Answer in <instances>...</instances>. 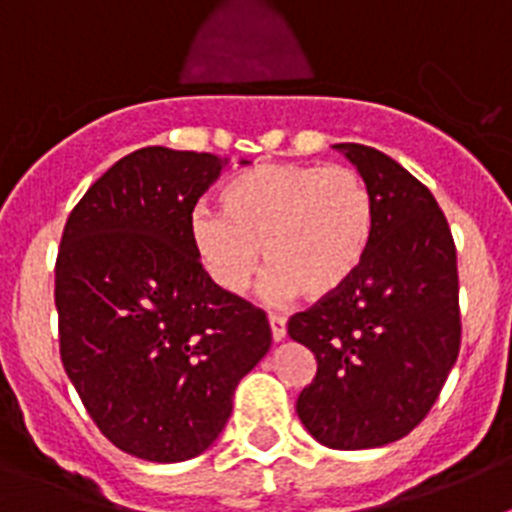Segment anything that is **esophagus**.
I'll return each instance as SVG.
<instances>
[{"mask_svg": "<svg viewBox=\"0 0 512 512\" xmlns=\"http://www.w3.org/2000/svg\"><path fill=\"white\" fill-rule=\"evenodd\" d=\"M269 325L271 338H274V341H284V336H287V320H284L282 315H277V312H269Z\"/></svg>", "mask_w": 512, "mask_h": 512, "instance_id": "34e87169", "label": "esophagus"}]
</instances>
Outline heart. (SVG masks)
<instances>
[{"label":"heart","instance_id":"obj_1","mask_svg":"<svg viewBox=\"0 0 512 512\" xmlns=\"http://www.w3.org/2000/svg\"><path fill=\"white\" fill-rule=\"evenodd\" d=\"M220 215L194 210L189 246L215 287L243 295L264 261V292L287 300L338 295L369 259L377 205L348 166L259 164L223 184Z\"/></svg>","mask_w":512,"mask_h":512}]
</instances>
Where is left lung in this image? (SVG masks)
I'll return each instance as SVG.
<instances>
[{"mask_svg":"<svg viewBox=\"0 0 512 512\" xmlns=\"http://www.w3.org/2000/svg\"><path fill=\"white\" fill-rule=\"evenodd\" d=\"M336 148L372 189L377 230L351 284L289 318V338L318 361L297 415L330 449H377L428 415L456 364V246L431 189L395 158L359 143Z\"/></svg>","mask_w":512,"mask_h":512,"instance_id":"obj_1","label":"left lung"}]
</instances>
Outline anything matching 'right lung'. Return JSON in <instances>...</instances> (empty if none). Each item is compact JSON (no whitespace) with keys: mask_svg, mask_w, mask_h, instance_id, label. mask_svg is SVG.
<instances>
[{"mask_svg":"<svg viewBox=\"0 0 512 512\" xmlns=\"http://www.w3.org/2000/svg\"><path fill=\"white\" fill-rule=\"evenodd\" d=\"M225 164L140 148L99 176L63 228V369L99 431L138 459L202 454L271 346L266 312L215 287L189 246L194 205Z\"/></svg>","mask_w":512,"mask_h":512,"instance_id":"obj_1","label":"right lung"}]
</instances>
